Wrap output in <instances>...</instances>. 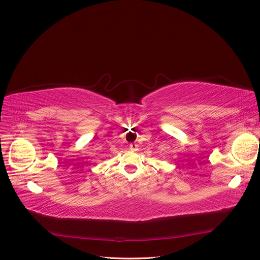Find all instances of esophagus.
I'll return each mask as SVG.
<instances>
[{"label": "esophagus", "instance_id": "esophagus-1", "mask_svg": "<svg viewBox=\"0 0 260 260\" xmlns=\"http://www.w3.org/2000/svg\"><path fill=\"white\" fill-rule=\"evenodd\" d=\"M138 145L137 143H131L129 145V149L132 150V151H138Z\"/></svg>", "mask_w": 260, "mask_h": 260}]
</instances>
